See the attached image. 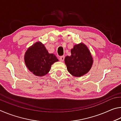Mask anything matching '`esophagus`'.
<instances>
[{
  "label": "esophagus",
  "instance_id": "1",
  "mask_svg": "<svg viewBox=\"0 0 121 121\" xmlns=\"http://www.w3.org/2000/svg\"><path fill=\"white\" fill-rule=\"evenodd\" d=\"M64 59H65V56H60V58H59V60H60V61H61V62H63V61H64Z\"/></svg>",
  "mask_w": 121,
  "mask_h": 121
}]
</instances>
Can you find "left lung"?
Segmentation results:
<instances>
[{"mask_svg": "<svg viewBox=\"0 0 121 121\" xmlns=\"http://www.w3.org/2000/svg\"><path fill=\"white\" fill-rule=\"evenodd\" d=\"M67 70L75 77H81L89 72L93 62L89 48L84 44L80 43L73 46L71 50V56L65 58Z\"/></svg>", "mask_w": 121, "mask_h": 121, "instance_id": "obj_1", "label": "left lung"}]
</instances>
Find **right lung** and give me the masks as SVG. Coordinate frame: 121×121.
I'll list each match as a JSON object with an SVG mask.
<instances>
[{"instance_id":"right-lung-1","label":"right lung","mask_w":121,"mask_h":121,"mask_svg":"<svg viewBox=\"0 0 121 121\" xmlns=\"http://www.w3.org/2000/svg\"><path fill=\"white\" fill-rule=\"evenodd\" d=\"M59 60L47 51L44 45L37 42L29 48L24 54L26 65L31 72L37 76H43L51 69L52 65Z\"/></svg>"}]
</instances>
